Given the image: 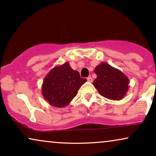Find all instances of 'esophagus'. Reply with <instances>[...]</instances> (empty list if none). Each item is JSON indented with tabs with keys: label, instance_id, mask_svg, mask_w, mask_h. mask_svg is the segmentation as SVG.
<instances>
[{
	"label": "esophagus",
	"instance_id": "esophagus-1",
	"mask_svg": "<svg viewBox=\"0 0 156 156\" xmlns=\"http://www.w3.org/2000/svg\"><path fill=\"white\" fill-rule=\"evenodd\" d=\"M87 81H88L89 82H92L93 80H92V78L91 77V76H89V77H87Z\"/></svg>",
	"mask_w": 156,
	"mask_h": 156
}]
</instances>
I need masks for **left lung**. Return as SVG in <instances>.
Here are the masks:
<instances>
[{
    "label": "left lung",
    "mask_w": 156,
    "mask_h": 156,
    "mask_svg": "<svg viewBox=\"0 0 156 156\" xmlns=\"http://www.w3.org/2000/svg\"><path fill=\"white\" fill-rule=\"evenodd\" d=\"M97 77L93 82L102 97L119 101L123 99L129 90V80L121 70L106 62H101L94 69Z\"/></svg>",
    "instance_id": "obj_1"
}]
</instances>
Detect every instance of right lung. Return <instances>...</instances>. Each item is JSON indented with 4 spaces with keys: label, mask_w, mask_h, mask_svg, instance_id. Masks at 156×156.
Instances as JSON below:
<instances>
[{
    "label": "right lung",
    "mask_w": 156,
    "mask_h": 156,
    "mask_svg": "<svg viewBox=\"0 0 156 156\" xmlns=\"http://www.w3.org/2000/svg\"><path fill=\"white\" fill-rule=\"evenodd\" d=\"M86 81L80 77L78 71L72 69L69 62L55 66L44 79L42 97L51 106L65 107L76 97L79 89Z\"/></svg>",
    "instance_id": "obj_1"
}]
</instances>
